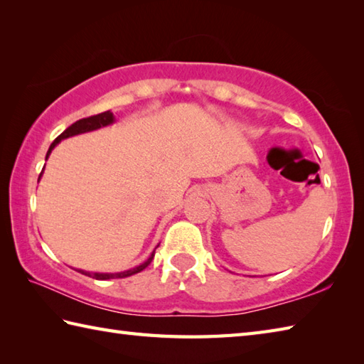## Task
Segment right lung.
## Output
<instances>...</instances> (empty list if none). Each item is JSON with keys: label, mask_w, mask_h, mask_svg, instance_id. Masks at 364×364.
<instances>
[{"label": "right lung", "mask_w": 364, "mask_h": 364, "mask_svg": "<svg viewBox=\"0 0 364 364\" xmlns=\"http://www.w3.org/2000/svg\"><path fill=\"white\" fill-rule=\"evenodd\" d=\"M111 123H114V114L111 111H106V112L97 114V115H90V117H86V119H81L78 122H75L73 125L68 127L63 134H59L56 139H54L53 144L50 145L48 153H46V159H48L51 150L60 141H63V139L72 137V136H76V134H82V133H89V131H94V129H98V128H102V127H107V125H111ZM41 176H42V173H41ZM41 176H38V180H41ZM153 257H154V252L150 255L149 259H146L145 262H142L141 266H137L134 269H129V270H125V272H119V274H98V272H86V270H78V272L87 275V277L95 278V280H109V278H125V277L134 275L137 272H141V270H144L146 266L150 264Z\"/></svg>", "instance_id": "add662e5"}]
</instances>
